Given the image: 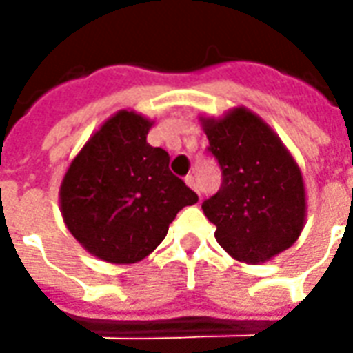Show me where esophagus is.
Returning a JSON list of instances; mask_svg holds the SVG:
<instances>
[{
    "label": "esophagus",
    "instance_id": "obj_1",
    "mask_svg": "<svg viewBox=\"0 0 353 353\" xmlns=\"http://www.w3.org/2000/svg\"><path fill=\"white\" fill-rule=\"evenodd\" d=\"M185 183L189 185V187H191L192 191H196V192H199V196H200L199 185H196V179H194V176H187V177H185Z\"/></svg>",
    "mask_w": 353,
    "mask_h": 353
}]
</instances>
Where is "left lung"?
I'll return each mask as SVG.
<instances>
[{
    "label": "left lung",
    "instance_id": "left-lung-1",
    "mask_svg": "<svg viewBox=\"0 0 353 353\" xmlns=\"http://www.w3.org/2000/svg\"><path fill=\"white\" fill-rule=\"evenodd\" d=\"M223 170V185L202 210L215 240L232 259L261 265L295 244L306 223V187L280 136L244 105L221 117L200 115Z\"/></svg>",
    "mask_w": 353,
    "mask_h": 353
}]
</instances>
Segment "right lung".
<instances>
[{
	"mask_svg": "<svg viewBox=\"0 0 353 353\" xmlns=\"http://www.w3.org/2000/svg\"><path fill=\"white\" fill-rule=\"evenodd\" d=\"M154 121L121 109L73 157L60 183V212L73 238L111 265H132L157 250L170 223L196 192L170 172V157L147 143Z\"/></svg>",
	"mask_w": 353,
	"mask_h": 353,
	"instance_id": "add662e5",
	"label": "right lung"
}]
</instances>
